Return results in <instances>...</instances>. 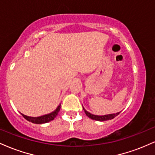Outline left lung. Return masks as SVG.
<instances>
[{
    "instance_id": "left-lung-1",
    "label": "left lung",
    "mask_w": 155,
    "mask_h": 155,
    "mask_svg": "<svg viewBox=\"0 0 155 155\" xmlns=\"http://www.w3.org/2000/svg\"><path fill=\"white\" fill-rule=\"evenodd\" d=\"M85 114L88 117H90V119L94 120H97V121H106V120H112V119L114 118L115 117H117L120 112H118V113L116 114H107V115H104V116H97V115H94L92 114L89 113L88 111H87L84 108H83Z\"/></svg>"
}]
</instances>
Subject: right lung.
Returning a JSON list of instances; mask_svg holds the SVG:
<instances>
[{
  "mask_svg": "<svg viewBox=\"0 0 155 155\" xmlns=\"http://www.w3.org/2000/svg\"><path fill=\"white\" fill-rule=\"evenodd\" d=\"M60 109V105L58 108H57V109L55 110V111L51 112V113L49 114H46V115H44V116L38 117H28L26 116V115L22 114V115L25 120L29 121V122H33V123L43 124V123H47V122H50V121L54 120L55 117H57V115L58 114V113H59Z\"/></svg>",
  "mask_w": 155,
  "mask_h": 155,
  "instance_id": "1",
  "label": "right lung"
}]
</instances>
